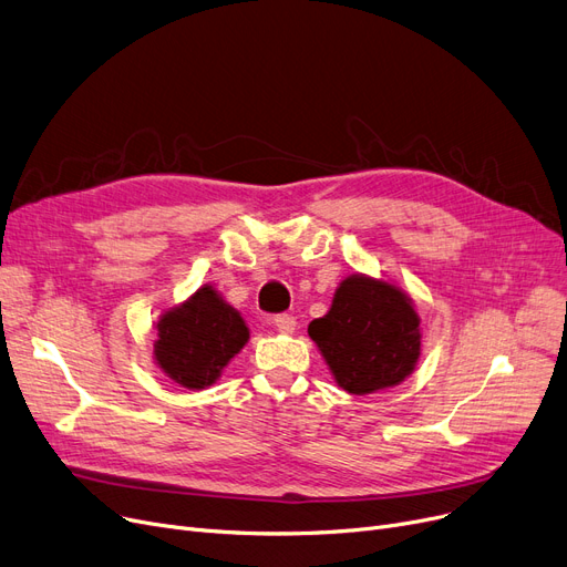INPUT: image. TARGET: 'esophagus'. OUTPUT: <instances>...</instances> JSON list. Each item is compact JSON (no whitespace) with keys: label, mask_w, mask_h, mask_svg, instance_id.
Here are the masks:
<instances>
[{"label":"esophagus","mask_w":567,"mask_h":567,"mask_svg":"<svg viewBox=\"0 0 567 567\" xmlns=\"http://www.w3.org/2000/svg\"><path fill=\"white\" fill-rule=\"evenodd\" d=\"M274 327H276L280 333H291L293 329H297V319H293L291 315H276V317H274Z\"/></svg>","instance_id":"obj_1"}]
</instances>
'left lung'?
Masks as SVG:
<instances>
[{
    "instance_id": "left-lung-1",
    "label": "left lung",
    "mask_w": 567,
    "mask_h": 567,
    "mask_svg": "<svg viewBox=\"0 0 567 567\" xmlns=\"http://www.w3.org/2000/svg\"><path fill=\"white\" fill-rule=\"evenodd\" d=\"M422 319L396 282L352 274L344 278L324 317L308 336L340 389L354 396L399 386L422 354Z\"/></svg>"
}]
</instances>
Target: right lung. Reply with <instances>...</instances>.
<instances>
[{
  "instance_id": "obj_1",
  "label": "right lung",
  "mask_w": 567,
  "mask_h": 567,
  "mask_svg": "<svg viewBox=\"0 0 567 567\" xmlns=\"http://www.w3.org/2000/svg\"><path fill=\"white\" fill-rule=\"evenodd\" d=\"M250 340L240 312L213 285L159 315L153 359L176 384L202 391L213 386L229 361Z\"/></svg>"
}]
</instances>
